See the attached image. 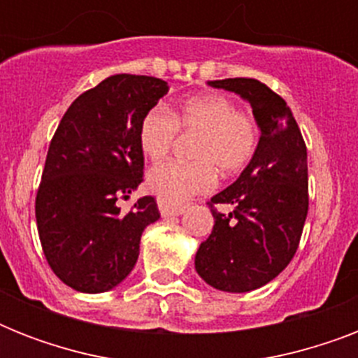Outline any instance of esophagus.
I'll list each match as a JSON object with an SVG mask.
<instances>
[{
  "instance_id": "esophagus-1",
  "label": "esophagus",
  "mask_w": 358,
  "mask_h": 358,
  "mask_svg": "<svg viewBox=\"0 0 358 358\" xmlns=\"http://www.w3.org/2000/svg\"><path fill=\"white\" fill-rule=\"evenodd\" d=\"M157 208L163 217H178L185 212V206H178V204H171L165 199H157Z\"/></svg>"
}]
</instances>
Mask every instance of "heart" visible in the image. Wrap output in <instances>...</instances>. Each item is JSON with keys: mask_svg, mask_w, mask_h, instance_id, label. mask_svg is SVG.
<instances>
[{"mask_svg": "<svg viewBox=\"0 0 358 358\" xmlns=\"http://www.w3.org/2000/svg\"><path fill=\"white\" fill-rule=\"evenodd\" d=\"M199 131L193 157L196 162H165L150 169L148 189L171 204H184L196 193L215 185L217 171L236 174L249 165L258 148V128L252 117L241 113L223 94H201L167 111L154 108L139 124L141 152L157 162L169 154L176 131Z\"/></svg>", "mask_w": 358, "mask_h": 358, "instance_id": "heart-1", "label": "heart"}]
</instances>
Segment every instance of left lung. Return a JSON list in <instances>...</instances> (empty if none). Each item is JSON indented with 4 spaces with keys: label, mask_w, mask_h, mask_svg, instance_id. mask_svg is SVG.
I'll return each instance as SVG.
<instances>
[{
    "label": "left lung",
    "mask_w": 358,
    "mask_h": 358,
    "mask_svg": "<svg viewBox=\"0 0 358 358\" xmlns=\"http://www.w3.org/2000/svg\"><path fill=\"white\" fill-rule=\"evenodd\" d=\"M250 103L260 128L255 157L234 184L212 196L213 230L195 255V269L212 288L245 294L277 277L294 258L308 213L306 146L288 103L262 81H208ZM213 203H230L227 216Z\"/></svg>",
    "instance_id": "left-lung-1"
}]
</instances>
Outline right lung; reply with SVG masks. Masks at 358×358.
<instances>
[{
    "label": "right lung",
    "mask_w": 358,
    "mask_h": 358,
    "mask_svg": "<svg viewBox=\"0 0 358 358\" xmlns=\"http://www.w3.org/2000/svg\"><path fill=\"white\" fill-rule=\"evenodd\" d=\"M169 92L163 80L117 74L76 98L50 143L35 215L53 273L83 294L119 286L139 258L141 236L159 219L156 199L141 196L139 124Z\"/></svg>",
    "instance_id": "obj_1"
}]
</instances>
